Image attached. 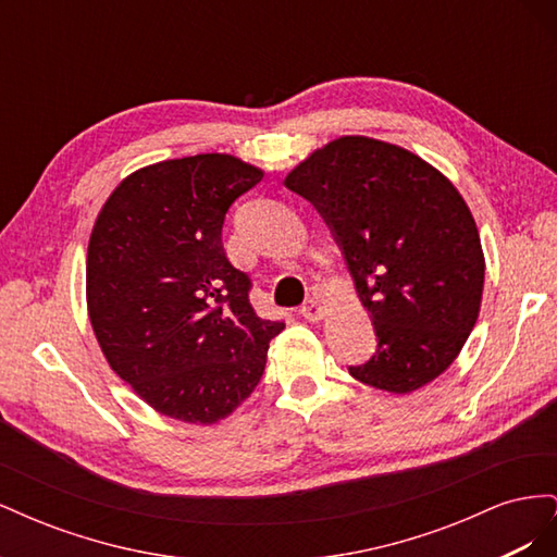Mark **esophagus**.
I'll return each mask as SVG.
<instances>
[{"instance_id": "obj_1", "label": "esophagus", "mask_w": 557, "mask_h": 557, "mask_svg": "<svg viewBox=\"0 0 557 557\" xmlns=\"http://www.w3.org/2000/svg\"><path fill=\"white\" fill-rule=\"evenodd\" d=\"M299 313L301 315H305L307 320H311V323H315V320H320V318H323V307H320V301L318 299H307L305 301V305H301L299 307Z\"/></svg>"}]
</instances>
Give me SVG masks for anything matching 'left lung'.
<instances>
[{
  "label": "left lung",
  "instance_id": "obj_1",
  "mask_svg": "<svg viewBox=\"0 0 557 557\" xmlns=\"http://www.w3.org/2000/svg\"><path fill=\"white\" fill-rule=\"evenodd\" d=\"M323 215L372 313L376 352L350 376L411 393L458 358L481 309L485 260L453 183L399 146L342 137L285 178Z\"/></svg>",
  "mask_w": 557,
  "mask_h": 557
}]
</instances>
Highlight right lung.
<instances>
[{
    "instance_id": "right-lung-1",
    "label": "right lung",
    "mask_w": 557,
    "mask_h": 557,
    "mask_svg": "<svg viewBox=\"0 0 557 557\" xmlns=\"http://www.w3.org/2000/svg\"><path fill=\"white\" fill-rule=\"evenodd\" d=\"M258 166L205 153L127 176L88 246L90 323L113 372L156 411L211 425L262 379L283 320L252 311L250 276L223 248L225 213Z\"/></svg>"
}]
</instances>
